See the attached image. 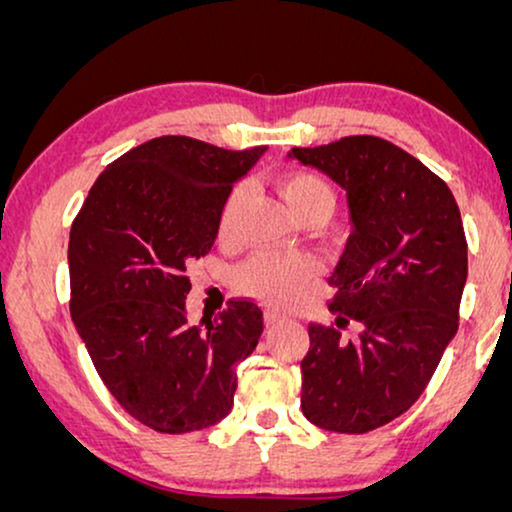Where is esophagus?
<instances>
[{
    "instance_id": "34e87169",
    "label": "esophagus",
    "mask_w": 512,
    "mask_h": 512,
    "mask_svg": "<svg viewBox=\"0 0 512 512\" xmlns=\"http://www.w3.org/2000/svg\"><path fill=\"white\" fill-rule=\"evenodd\" d=\"M279 321H284V314L272 312V310L265 312V324H268V326H275V324H279Z\"/></svg>"
}]
</instances>
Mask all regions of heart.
<instances>
[{"label": "heart", "mask_w": 512, "mask_h": 512, "mask_svg": "<svg viewBox=\"0 0 512 512\" xmlns=\"http://www.w3.org/2000/svg\"><path fill=\"white\" fill-rule=\"evenodd\" d=\"M286 205L298 221L321 219L333 214L335 193L324 177L314 172H291L279 181ZM247 202V186H235L228 193L219 214V233L230 237L235 230L237 214ZM314 277V265L305 258H279L272 254H258L240 270V284L256 293L265 303L291 305L303 296V291Z\"/></svg>", "instance_id": "1"}]
</instances>
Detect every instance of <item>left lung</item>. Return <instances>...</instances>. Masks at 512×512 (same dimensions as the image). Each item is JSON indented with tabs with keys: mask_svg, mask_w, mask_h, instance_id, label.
Masks as SVG:
<instances>
[{
	"mask_svg": "<svg viewBox=\"0 0 512 512\" xmlns=\"http://www.w3.org/2000/svg\"><path fill=\"white\" fill-rule=\"evenodd\" d=\"M347 193L352 233L328 282L335 324H310L300 408L312 424L366 433L422 396L459 328L468 247L447 184L387 139L291 149ZM357 321L356 336L345 334Z\"/></svg>",
	"mask_w": 512,
	"mask_h": 512,
	"instance_id": "left-lung-1",
	"label": "left lung"
}]
</instances>
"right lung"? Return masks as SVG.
<instances>
[{
	"instance_id": "add662e5",
	"label": "right lung",
	"mask_w": 512,
	"mask_h": 512,
	"mask_svg": "<svg viewBox=\"0 0 512 512\" xmlns=\"http://www.w3.org/2000/svg\"><path fill=\"white\" fill-rule=\"evenodd\" d=\"M263 153L156 137L97 177L72 223L74 326L111 396L153 431H200L233 410L263 312L230 300L219 321L191 326L186 263L212 249L223 202Z\"/></svg>"
}]
</instances>
